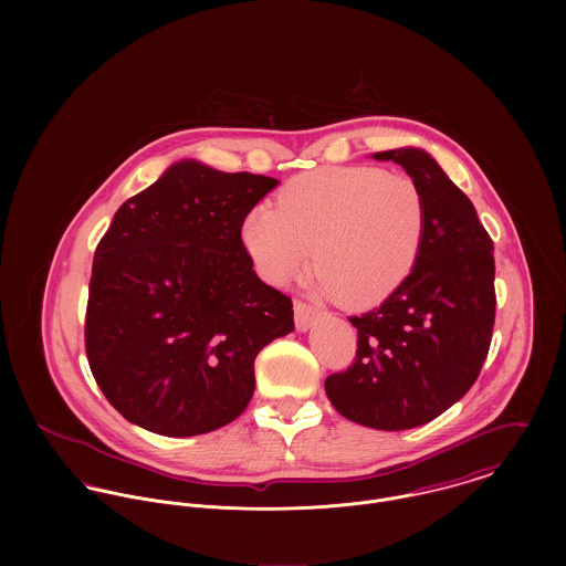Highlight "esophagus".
<instances>
[{
	"instance_id": "obj_1",
	"label": "esophagus",
	"mask_w": 566,
	"mask_h": 566,
	"mask_svg": "<svg viewBox=\"0 0 566 566\" xmlns=\"http://www.w3.org/2000/svg\"><path fill=\"white\" fill-rule=\"evenodd\" d=\"M294 316H296L298 331H307V328L314 326V323H316L323 314H321L318 307H314V305H310V303H303V301H296V303H294Z\"/></svg>"
}]
</instances>
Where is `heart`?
<instances>
[{"mask_svg":"<svg viewBox=\"0 0 566 566\" xmlns=\"http://www.w3.org/2000/svg\"><path fill=\"white\" fill-rule=\"evenodd\" d=\"M427 231V202L407 174L373 165L323 167L296 176L279 202H259L242 222L256 272L292 283L312 261L323 296L373 305L411 274Z\"/></svg>","mask_w":566,"mask_h":566,"instance_id":"1","label":"heart"}]
</instances>
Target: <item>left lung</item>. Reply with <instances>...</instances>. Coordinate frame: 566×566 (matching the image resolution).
Here are the masks:
<instances>
[{
    "mask_svg": "<svg viewBox=\"0 0 566 566\" xmlns=\"http://www.w3.org/2000/svg\"><path fill=\"white\" fill-rule=\"evenodd\" d=\"M418 182L427 231L403 283L375 310L350 316L357 355L324 381L348 420L403 431L438 418L478 381L494 326V248L469 196L424 150L373 155Z\"/></svg>",
    "mask_w": 566,
    "mask_h": 566,
    "instance_id": "1",
    "label": "left lung"
}]
</instances>
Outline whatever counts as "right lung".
<instances>
[{"label":"right lung","mask_w":566,"mask_h":566,"mask_svg":"<svg viewBox=\"0 0 566 566\" xmlns=\"http://www.w3.org/2000/svg\"><path fill=\"white\" fill-rule=\"evenodd\" d=\"M276 185L180 161L117 209L93 256L84 344L126 420L185 438L250 403L254 357L294 331L292 298L254 274L242 242L243 218Z\"/></svg>","instance_id":"right-lung-1"}]
</instances>
